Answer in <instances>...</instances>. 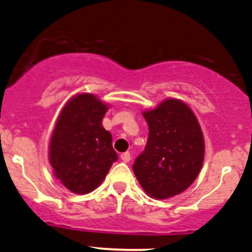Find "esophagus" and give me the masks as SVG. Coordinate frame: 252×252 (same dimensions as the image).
<instances>
[{"label": "esophagus", "mask_w": 252, "mask_h": 252, "mask_svg": "<svg viewBox=\"0 0 252 252\" xmlns=\"http://www.w3.org/2000/svg\"><path fill=\"white\" fill-rule=\"evenodd\" d=\"M121 158H122L123 162H126L128 163L130 159H131V156H130V153L129 151H126V153H123L122 155H121Z\"/></svg>", "instance_id": "obj_1"}]
</instances>
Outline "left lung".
<instances>
[{"instance_id":"8db88e82","label":"left lung","mask_w":252,"mask_h":252,"mask_svg":"<svg viewBox=\"0 0 252 252\" xmlns=\"http://www.w3.org/2000/svg\"><path fill=\"white\" fill-rule=\"evenodd\" d=\"M149 126L144 150L132 170L144 191L157 199L178 195L196 180L204 158V139L191 109L166 99L143 113Z\"/></svg>"}]
</instances>
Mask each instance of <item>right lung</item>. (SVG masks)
<instances>
[{"instance_id":"obj_1","label":"right lung","mask_w":252,"mask_h":252,"mask_svg":"<svg viewBox=\"0 0 252 252\" xmlns=\"http://www.w3.org/2000/svg\"><path fill=\"white\" fill-rule=\"evenodd\" d=\"M107 105L92 94L65 104L50 141V164L66 189L88 193L102 183L118 159L111 134L102 126Z\"/></svg>"}]
</instances>
